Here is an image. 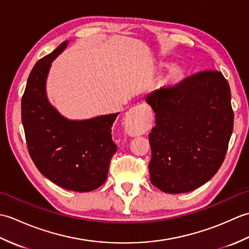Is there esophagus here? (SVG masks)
I'll return each instance as SVG.
<instances>
[{
  "instance_id": "34e87169",
  "label": "esophagus",
  "mask_w": 249,
  "mask_h": 249,
  "mask_svg": "<svg viewBox=\"0 0 249 249\" xmlns=\"http://www.w3.org/2000/svg\"><path fill=\"white\" fill-rule=\"evenodd\" d=\"M126 131L130 136L142 135L144 131L146 125V119L144 115L140 113L139 106L138 107L131 108L127 114H126Z\"/></svg>"
}]
</instances>
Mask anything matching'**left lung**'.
Returning a JSON list of instances; mask_svg holds the SVG:
<instances>
[{
  "label": "left lung",
  "instance_id": "left-lung-1",
  "mask_svg": "<svg viewBox=\"0 0 249 249\" xmlns=\"http://www.w3.org/2000/svg\"><path fill=\"white\" fill-rule=\"evenodd\" d=\"M155 112L149 134L151 183L163 193H188L212 178L233 130L229 83L202 71L146 96Z\"/></svg>",
  "mask_w": 249,
  "mask_h": 249
}]
</instances>
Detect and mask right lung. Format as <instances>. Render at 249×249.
<instances>
[{
  "mask_svg": "<svg viewBox=\"0 0 249 249\" xmlns=\"http://www.w3.org/2000/svg\"><path fill=\"white\" fill-rule=\"evenodd\" d=\"M67 43L33 67L21 100V118L29 154L39 172L65 189L92 192L106 182L110 160L118 149L111 138V127L119 113L70 121L49 104L47 75L51 62Z\"/></svg>",
  "mask_w": 249,
  "mask_h": 249,
  "instance_id": "right-lung-1",
  "label": "right lung"
}]
</instances>
